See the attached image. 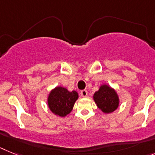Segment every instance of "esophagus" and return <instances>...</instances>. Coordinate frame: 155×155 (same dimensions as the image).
Listing matches in <instances>:
<instances>
[{"mask_svg": "<svg viewBox=\"0 0 155 155\" xmlns=\"http://www.w3.org/2000/svg\"><path fill=\"white\" fill-rule=\"evenodd\" d=\"M80 94H81V96L83 97H86L87 96L88 93H87V90H83V91H81V92H80Z\"/></svg>", "mask_w": 155, "mask_h": 155, "instance_id": "34e87169", "label": "esophagus"}]
</instances>
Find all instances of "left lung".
Returning <instances> with one entry per match:
<instances>
[{
	"label": "left lung",
	"mask_w": 155,
	"mask_h": 155,
	"mask_svg": "<svg viewBox=\"0 0 155 155\" xmlns=\"http://www.w3.org/2000/svg\"><path fill=\"white\" fill-rule=\"evenodd\" d=\"M94 100L97 107L104 113H111L117 109L118 97L115 90L107 85H103L94 94Z\"/></svg>",
	"instance_id": "left-lung-1"
}]
</instances>
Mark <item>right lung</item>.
Wrapping results in <instances>:
<instances>
[{
    "label": "right lung",
    "instance_id": "add662e5",
    "mask_svg": "<svg viewBox=\"0 0 155 155\" xmlns=\"http://www.w3.org/2000/svg\"><path fill=\"white\" fill-rule=\"evenodd\" d=\"M78 97L76 91L69 92L64 87H56L49 94L48 106L54 114L64 117L72 111Z\"/></svg>",
    "mask_w": 155,
    "mask_h": 155
}]
</instances>
